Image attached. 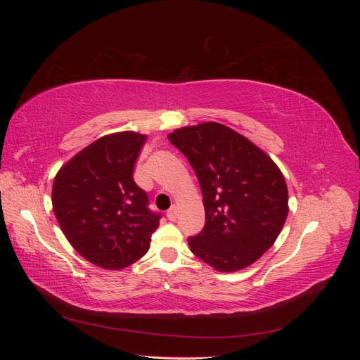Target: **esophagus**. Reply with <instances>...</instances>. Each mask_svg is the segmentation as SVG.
<instances>
[{
  "label": "esophagus",
  "mask_w": 360,
  "mask_h": 360,
  "mask_svg": "<svg viewBox=\"0 0 360 360\" xmlns=\"http://www.w3.org/2000/svg\"><path fill=\"white\" fill-rule=\"evenodd\" d=\"M167 217L169 221H176L177 219V207L172 205L171 209L167 212Z\"/></svg>",
  "instance_id": "34e87169"
}]
</instances>
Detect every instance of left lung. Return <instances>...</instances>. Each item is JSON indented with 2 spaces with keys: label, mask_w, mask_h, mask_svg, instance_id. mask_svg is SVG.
<instances>
[{
  "label": "left lung",
  "mask_w": 360,
  "mask_h": 360,
  "mask_svg": "<svg viewBox=\"0 0 360 360\" xmlns=\"http://www.w3.org/2000/svg\"><path fill=\"white\" fill-rule=\"evenodd\" d=\"M197 174L205 210L189 248L217 271L242 270L276 242L288 214L284 176L266 151L221 123L184 126L168 135Z\"/></svg>",
  "instance_id": "8db88e82"
}]
</instances>
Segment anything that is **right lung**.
<instances>
[{
  "mask_svg": "<svg viewBox=\"0 0 360 360\" xmlns=\"http://www.w3.org/2000/svg\"><path fill=\"white\" fill-rule=\"evenodd\" d=\"M147 135L124 130L82 148L58 169L52 207L61 231L81 257L105 270L143 258L160 214L147 209V193L134 167Z\"/></svg>",
  "mask_w": 360,
  "mask_h": 360,
  "instance_id": "obj_1",
  "label": "right lung"
}]
</instances>
